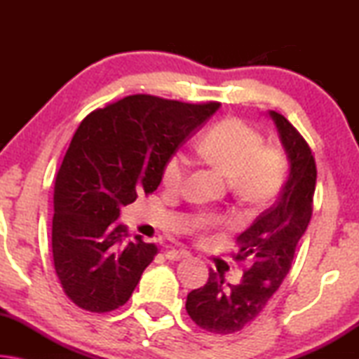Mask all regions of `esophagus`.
Wrapping results in <instances>:
<instances>
[{"label":"esophagus","mask_w":359,"mask_h":359,"mask_svg":"<svg viewBox=\"0 0 359 359\" xmlns=\"http://www.w3.org/2000/svg\"><path fill=\"white\" fill-rule=\"evenodd\" d=\"M165 257L169 261H180V259H185V258L190 257V253L185 252V250H168L165 253Z\"/></svg>","instance_id":"1"}]
</instances>
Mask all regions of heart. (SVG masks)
<instances>
[{"mask_svg": "<svg viewBox=\"0 0 359 359\" xmlns=\"http://www.w3.org/2000/svg\"><path fill=\"white\" fill-rule=\"evenodd\" d=\"M263 145L259 131L244 120L233 117L220 121L205 133L198 144V154L205 163L228 175L241 201L263 205L280 191L287 171L282 151ZM187 174V158L175 151L163 165L161 182L168 190L179 191L185 185ZM210 223V218L201 220L203 226Z\"/></svg>", "mask_w": 359, "mask_h": 359, "instance_id": "1", "label": "heart"}]
</instances>
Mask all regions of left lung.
I'll return each mask as SVG.
<instances>
[{"label": "left lung", "mask_w": 359, "mask_h": 359, "mask_svg": "<svg viewBox=\"0 0 359 359\" xmlns=\"http://www.w3.org/2000/svg\"><path fill=\"white\" fill-rule=\"evenodd\" d=\"M287 154L288 177L277 201L242 233L239 259H248L238 285L224 274L209 271L204 287L187 296V312L203 330L214 334L239 332L264 311L293 263L297 242L312 217L317 166L311 149L290 121L278 112H267Z\"/></svg>", "instance_id": "8db88e82"}]
</instances>
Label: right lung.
<instances>
[{
    "instance_id": "right-lung-1",
    "label": "right lung",
    "mask_w": 359,
    "mask_h": 359,
    "mask_svg": "<svg viewBox=\"0 0 359 359\" xmlns=\"http://www.w3.org/2000/svg\"><path fill=\"white\" fill-rule=\"evenodd\" d=\"M220 104H185L133 95L79 125L53 188L52 252L65 293L81 309L111 312L130 299L156 255L120 210L161 184L165 161Z\"/></svg>"
}]
</instances>
